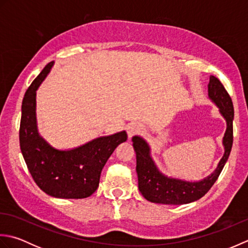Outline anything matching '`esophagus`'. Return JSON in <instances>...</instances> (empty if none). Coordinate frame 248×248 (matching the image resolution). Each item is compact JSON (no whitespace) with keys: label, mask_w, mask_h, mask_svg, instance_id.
Listing matches in <instances>:
<instances>
[{"label":"esophagus","mask_w":248,"mask_h":248,"mask_svg":"<svg viewBox=\"0 0 248 248\" xmlns=\"http://www.w3.org/2000/svg\"><path fill=\"white\" fill-rule=\"evenodd\" d=\"M141 125L139 124H130L127 125V133L129 138H132V136L139 134L141 131Z\"/></svg>","instance_id":"34e87169"}]
</instances>
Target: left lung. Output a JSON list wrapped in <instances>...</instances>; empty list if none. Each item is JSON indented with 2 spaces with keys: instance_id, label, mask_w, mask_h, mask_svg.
<instances>
[{
  "instance_id": "8db88e82",
  "label": "left lung",
  "mask_w": 248,
  "mask_h": 248,
  "mask_svg": "<svg viewBox=\"0 0 248 248\" xmlns=\"http://www.w3.org/2000/svg\"><path fill=\"white\" fill-rule=\"evenodd\" d=\"M209 97L217 103L219 112L227 121V130L223 140L225 155L217 170L211 176L199 182H186L179 179L167 178L157 170L149 155L146 141L134 136L132 139L136 154V171L139 177V188L141 195L151 202L163 204H184L193 202L204 196L213 186L227 162L233 143V104L229 93L217 78L210 77L208 86Z\"/></svg>"
}]
</instances>
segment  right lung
<instances>
[{"label": "right lung", "mask_w": 248, "mask_h": 248, "mask_svg": "<svg viewBox=\"0 0 248 248\" xmlns=\"http://www.w3.org/2000/svg\"><path fill=\"white\" fill-rule=\"evenodd\" d=\"M52 66L53 62L44 68L24 94L19 130L21 152L31 178L46 194L56 198H86L96 192L103 166L128 135L123 131L68 151L52 148L37 132L35 115L36 91Z\"/></svg>", "instance_id": "1"}]
</instances>
